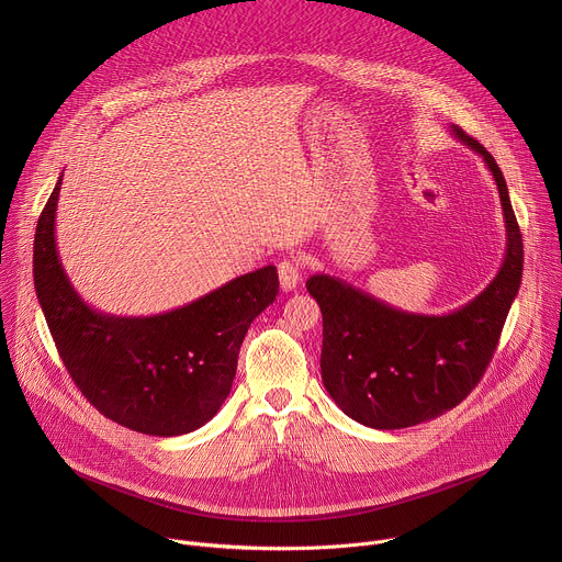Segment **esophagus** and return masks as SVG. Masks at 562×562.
I'll list each match as a JSON object with an SVG mask.
<instances>
[{"label":"esophagus","instance_id":"esophagus-1","mask_svg":"<svg viewBox=\"0 0 562 562\" xmlns=\"http://www.w3.org/2000/svg\"><path fill=\"white\" fill-rule=\"evenodd\" d=\"M278 278H280V286L282 291H293L297 289L300 280H302V265L297 258H289V260H282L278 265Z\"/></svg>","mask_w":562,"mask_h":562}]
</instances>
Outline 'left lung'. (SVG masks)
Returning <instances> with one entry per match:
<instances>
[{"label": "left lung", "mask_w": 562, "mask_h": 562, "mask_svg": "<svg viewBox=\"0 0 562 562\" xmlns=\"http://www.w3.org/2000/svg\"><path fill=\"white\" fill-rule=\"evenodd\" d=\"M485 159L507 231L501 271L464 306L445 315L407 313L340 278L317 273L306 291L323 311V382L336 405L371 429H403L453 409L483 378L522 278V235L494 155L451 126Z\"/></svg>", "instance_id": "obj_1"}]
</instances>
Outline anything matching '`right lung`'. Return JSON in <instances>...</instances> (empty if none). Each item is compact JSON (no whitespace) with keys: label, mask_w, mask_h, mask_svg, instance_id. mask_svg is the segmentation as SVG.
I'll list each match as a JSON object with an SVG mask.
<instances>
[{"label":"right lung","mask_w":562,"mask_h":562,"mask_svg":"<svg viewBox=\"0 0 562 562\" xmlns=\"http://www.w3.org/2000/svg\"><path fill=\"white\" fill-rule=\"evenodd\" d=\"M57 180L35 231L33 276L46 325L77 389L109 420L146 436L200 429L222 407L254 319L278 295L273 265L157 315H109L72 289L55 243Z\"/></svg>","instance_id":"1"}]
</instances>
